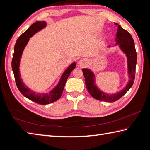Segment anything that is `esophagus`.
<instances>
[{
  "label": "esophagus",
  "instance_id": "obj_1",
  "mask_svg": "<svg viewBox=\"0 0 150 150\" xmlns=\"http://www.w3.org/2000/svg\"><path fill=\"white\" fill-rule=\"evenodd\" d=\"M87 63V60L85 59H81L79 61V65L81 67H83Z\"/></svg>",
  "mask_w": 150,
  "mask_h": 150
}]
</instances>
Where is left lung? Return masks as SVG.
<instances>
[{"label": "left lung", "instance_id": "left-lung-1", "mask_svg": "<svg viewBox=\"0 0 150 150\" xmlns=\"http://www.w3.org/2000/svg\"><path fill=\"white\" fill-rule=\"evenodd\" d=\"M114 24L117 26L116 38L115 40L116 45H119L120 49L123 52V53L126 54L127 58L128 74L130 79L127 86L120 92L109 95L101 91L96 86L95 74L91 69L88 68L82 69L83 76L85 77L86 88L90 95L96 100L107 102H113L120 99L131 88L135 79V67L137 63V53L133 38L130 34L126 30L123 29L119 24L116 23H114ZM109 47L110 46H109Z\"/></svg>", "mask_w": 150, "mask_h": 150}]
</instances>
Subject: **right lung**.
Instances as JSON below:
<instances>
[{
  "mask_svg": "<svg viewBox=\"0 0 150 150\" xmlns=\"http://www.w3.org/2000/svg\"><path fill=\"white\" fill-rule=\"evenodd\" d=\"M46 25L47 23L45 21H38L32 24L29 29L17 39L15 48H14V54L11 62L12 69L14 76H15L16 84L20 93L27 98L37 103L41 104V105H46V104L54 102L61 98L64 88L66 82L73 69L76 67L75 62L69 65L62 74L57 85L47 93H36L35 91H32L23 83L22 79L20 78L21 75L19 69L20 59L22 57L23 51L27 43L29 42L30 38L37 33L38 31L43 29Z\"/></svg>",
  "mask_w": 150,
  "mask_h": 150,
  "instance_id": "right-lung-1",
  "label": "right lung"
}]
</instances>
